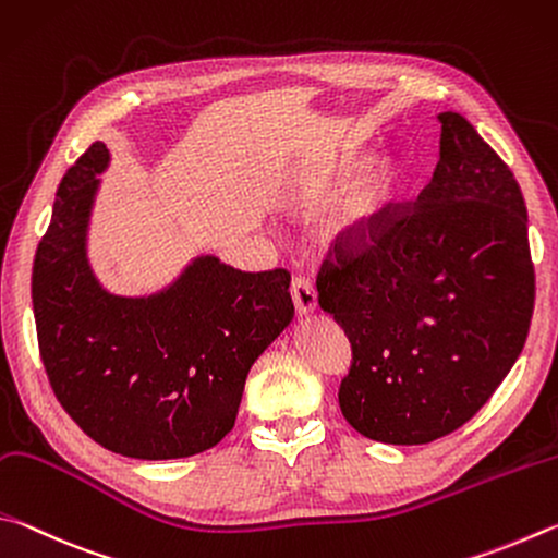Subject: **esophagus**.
Returning a JSON list of instances; mask_svg holds the SVG:
<instances>
[{"label":"esophagus","mask_w":558,"mask_h":558,"mask_svg":"<svg viewBox=\"0 0 558 558\" xmlns=\"http://www.w3.org/2000/svg\"><path fill=\"white\" fill-rule=\"evenodd\" d=\"M291 299H294V306H296L299 316H308L318 308L316 287L304 277H296L294 281H291Z\"/></svg>","instance_id":"1"}]
</instances>
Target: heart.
Wrapping results in <instances>:
<instances>
[{"label": "heart", "mask_w": 558, "mask_h": 558, "mask_svg": "<svg viewBox=\"0 0 558 558\" xmlns=\"http://www.w3.org/2000/svg\"><path fill=\"white\" fill-rule=\"evenodd\" d=\"M365 159H348L336 173L333 189L345 185L357 173ZM404 183V169L395 156H379L357 175L343 198L330 213L328 234L350 244H369L379 238L392 215Z\"/></svg>", "instance_id": "obj_1"}]
</instances>
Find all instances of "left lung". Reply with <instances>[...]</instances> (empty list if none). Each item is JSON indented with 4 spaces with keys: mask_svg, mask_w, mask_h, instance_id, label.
<instances>
[{
    "mask_svg": "<svg viewBox=\"0 0 558 558\" xmlns=\"http://www.w3.org/2000/svg\"><path fill=\"white\" fill-rule=\"evenodd\" d=\"M441 154L414 210L318 274L353 345L338 402L373 441L416 446L475 416L520 357L534 267L520 183L475 126L441 112Z\"/></svg>",
    "mask_w": 558,
    "mask_h": 558,
    "instance_id": "8db88e82",
    "label": "left lung"
}]
</instances>
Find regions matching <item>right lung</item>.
Instances as JSON below:
<instances>
[{
    "mask_svg": "<svg viewBox=\"0 0 558 558\" xmlns=\"http://www.w3.org/2000/svg\"><path fill=\"white\" fill-rule=\"evenodd\" d=\"M107 166L95 142L56 191L32 274L38 350L58 402L93 441L142 461L189 458L232 432L250 367L294 318L291 277L198 254L154 294H112L87 257Z\"/></svg>",
    "mask_w": 558,
    "mask_h": 558,
    "instance_id": "obj_1",
    "label": "right lung"
}]
</instances>
